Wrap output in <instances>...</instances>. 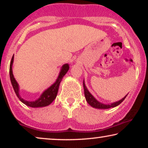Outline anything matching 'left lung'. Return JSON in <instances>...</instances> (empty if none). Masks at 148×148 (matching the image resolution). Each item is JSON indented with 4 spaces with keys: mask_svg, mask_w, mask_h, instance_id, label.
I'll use <instances>...</instances> for the list:
<instances>
[{
    "mask_svg": "<svg viewBox=\"0 0 148 148\" xmlns=\"http://www.w3.org/2000/svg\"><path fill=\"white\" fill-rule=\"evenodd\" d=\"M84 94H85V97H86V101L88 102V103L90 105V106H92V107H94V108H96L107 109L110 108H113V107H115L120 104L121 103L125 100V98H126V96H127H127H125L123 99H121V100H119L116 102H114L111 104H102V103L99 102L96 99H95L94 97L90 94V92L88 90V89H87L86 85H85L84 81Z\"/></svg>",
    "mask_w": 148,
    "mask_h": 148,
    "instance_id": "left-lung-1",
    "label": "left lung"
}]
</instances>
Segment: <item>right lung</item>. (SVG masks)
I'll use <instances>...</instances> for the list:
<instances>
[{"label": "right lung", "mask_w": 148, "mask_h": 148, "mask_svg": "<svg viewBox=\"0 0 148 148\" xmlns=\"http://www.w3.org/2000/svg\"><path fill=\"white\" fill-rule=\"evenodd\" d=\"M13 58L14 56L11 58V63H10V67H9V75H10V79H11V84L13 86V90L15 91L16 95L18 97V98L21 100L23 104L27 105L28 106L33 107V108H37V107H44L48 106V105L51 104L53 102V100L56 98V95H57L58 88H59L60 83L61 82L62 79L66 73H67L69 66L68 64H65L62 66V69L60 71L59 75H58L57 79L55 82V83L53 85H52L49 88H48L47 90L44 91L43 94L41 95V96L40 97L38 100L36 101H27L25 100H23V98H21V97L19 95V86L18 84L16 82V80L14 78V76L13 75V71H12V65H13Z\"/></svg>", "instance_id": "right-lung-1"}]
</instances>
